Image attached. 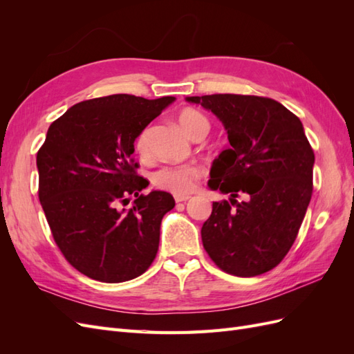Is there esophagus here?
Returning a JSON list of instances; mask_svg holds the SVG:
<instances>
[{
  "mask_svg": "<svg viewBox=\"0 0 354 354\" xmlns=\"http://www.w3.org/2000/svg\"><path fill=\"white\" fill-rule=\"evenodd\" d=\"M174 199H176V202H185V201L190 199V196L189 195H174Z\"/></svg>",
  "mask_w": 354,
  "mask_h": 354,
  "instance_id": "1",
  "label": "esophagus"
}]
</instances>
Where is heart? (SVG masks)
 <instances>
[{
  "instance_id": "1",
  "label": "heart",
  "mask_w": 354,
  "mask_h": 354,
  "mask_svg": "<svg viewBox=\"0 0 354 354\" xmlns=\"http://www.w3.org/2000/svg\"><path fill=\"white\" fill-rule=\"evenodd\" d=\"M177 125L190 138H194L199 134H207L209 124L205 116L195 109H183L177 115ZM149 128L137 136L136 138V151L138 155L147 153V143H149ZM202 176V169L194 164L185 165H169L159 168L153 174L152 180L153 185L159 189L173 192L176 195L190 194L195 189L196 181Z\"/></svg>"
}]
</instances>
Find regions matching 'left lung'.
Instances as JSON below:
<instances>
[{
  "label": "left lung",
  "instance_id": "obj_1",
  "mask_svg": "<svg viewBox=\"0 0 354 354\" xmlns=\"http://www.w3.org/2000/svg\"><path fill=\"white\" fill-rule=\"evenodd\" d=\"M216 115L229 146L214 159L203 248L221 270L250 277L272 270L291 248L313 192L315 153L301 121L273 99L242 94L186 97ZM244 195V201L234 199Z\"/></svg>",
  "mask_w": 354,
  "mask_h": 354
}]
</instances>
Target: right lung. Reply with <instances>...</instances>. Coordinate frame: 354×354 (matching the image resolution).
Here are the masks:
<instances>
[{"label": "right lung", "instance_id": "right-lung-1", "mask_svg": "<svg viewBox=\"0 0 354 354\" xmlns=\"http://www.w3.org/2000/svg\"><path fill=\"white\" fill-rule=\"evenodd\" d=\"M176 97L131 94L73 104L48 128L37 153L39 202L60 251L85 276L131 281L155 260L160 221L174 198L136 174L134 142ZM131 196L130 209L122 205Z\"/></svg>", "mask_w": 354, "mask_h": 354}]
</instances>
